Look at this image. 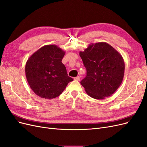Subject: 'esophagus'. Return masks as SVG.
Instances as JSON below:
<instances>
[{"label": "esophagus", "instance_id": "34e87169", "mask_svg": "<svg viewBox=\"0 0 147 147\" xmlns=\"http://www.w3.org/2000/svg\"><path fill=\"white\" fill-rule=\"evenodd\" d=\"M74 80H77V81H80V77L79 76H78L77 77H75Z\"/></svg>", "mask_w": 147, "mask_h": 147}]
</instances>
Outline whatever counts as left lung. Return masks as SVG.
<instances>
[{"instance_id":"8db88e82","label":"left lung","mask_w":147,"mask_h":147,"mask_svg":"<svg viewBox=\"0 0 147 147\" xmlns=\"http://www.w3.org/2000/svg\"><path fill=\"white\" fill-rule=\"evenodd\" d=\"M80 56L86 69L80 83L90 97L103 99L112 95L121 85L124 74L122 56L106 42L91 43Z\"/></svg>"}]
</instances>
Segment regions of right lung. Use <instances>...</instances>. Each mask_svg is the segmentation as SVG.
I'll return each instance as SVG.
<instances>
[{"label":"right lung","instance_id":"right-lung-1","mask_svg":"<svg viewBox=\"0 0 147 147\" xmlns=\"http://www.w3.org/2000/svg\"><path fill=\"white\" fill-rule=\"evenodd\" d=\"M64 55L59 47L48 45L40 48L28 59L26 77L35 94L44 99L55 98L73 81L62 63Z\"/></svg>","mask_w":147,"mask_h":147}]
</instances>
